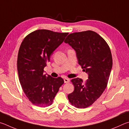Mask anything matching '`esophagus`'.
Masks as SVG:
<instances>
[{
    "label": "esophagus",
    "mask_w": 129,
    "mask_h": 129,
    "mask_svg": "<svg viewBox=\"0 0 129 129\" xmlns=\"http://www.w3.org/2000/svg\"><path fill=\"white\" fill-rule=\"evenodd\" d=\"M64 82L65 83H68L70 82V79H67V78H64Z\"/></svg>",
    "instance_id": "34e87169"
}]
</instances>
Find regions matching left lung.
Returning a JSON list of instances; mask_svg holds the SVG:
<instances>
[{
    "instance_id": "8db88e82",
    "label": "left lung",
    "mask_w": 129,
    "mask_h": 129,
    "mask_svg": "<svg viewBox=\"0 0 129 129\" xmlns=\"http://www.w3.org/2000/svg\"><path fill=\"white\" fill-rule=\"evenodd\" d=\"M64 42L75 49L79 64L88 74L84 82L79 78L71 80L74 91L68 95L69 100L76 108H86L100 98L107 86L113 64L111 51L105 40L92 30L70 34Z\"/></svg>"
}]
</instances>
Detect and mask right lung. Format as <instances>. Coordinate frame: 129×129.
I'll use <instances>...</instances> for the list:
<instances>
[{"instance_id":"1","label":"right lung","mask_w":129,"mask_h":129,"mask_svg":"<svg viewBox=\"0 0 129 129\" xmlns=\"http://www.w3.org/2000/svg\"><path fill=\"white\" fill-rule=\"evenodd\" d=\"M68 34L38 29L27 35L20 45L17 62L19 81L25 94L36 106L51 105L64 83L62 78L45 75L44 69Z\"/></svg>"}]
</instances>
